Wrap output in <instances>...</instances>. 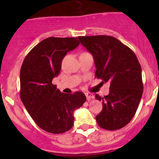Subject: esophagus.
I'll use <instances>...</instances> for the list:
<instances>
[{"label":"esophagus","mask_w":159,"mask_h":159,"mask_svg":"<svg viewBox=\"0 0 159 159\" xmlns=\"http://www.w3.org/2000/svg\"><path fill=\"white\" fill-rule=\"evenodd\" d=\"M85 95H86L87 99H88V101H90V100H92V99H95V96H94L93 94H92V93H86V94H85Z\"/></svg>","instance_id":"34e87169"}]
</instances>
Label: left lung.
Instances as JSON below:
<instances>
[{
  "mask_svg": "<svg viewBox=\"0 0 159 159\" xmlns=\"http://www.w3.org/2000/svg\"><path fill=\"white\" fill-rule=\"evenodd\" d=\"M82 45L92 54L101 83H110L107 95L96 99L102 110L95 117L101 128L115 130L128 124L135 115L143 92L142 68L130 48L111 36H80Z\"/></svg>",
  "mask_w": 159,
  "mask_h": 159,
  "instance_id": "obj_1",
  "label": "left lung"
}]
</instances>
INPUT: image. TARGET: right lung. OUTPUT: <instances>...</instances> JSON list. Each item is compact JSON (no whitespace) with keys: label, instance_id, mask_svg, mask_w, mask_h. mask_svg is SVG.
Instances as JSON below:
<instances>
[{"label":"right lung","instance_id":"add662e5","mask_svg":"<svg viewBox=\"0 0 159 159\" xmlns=\"http://www.w3.org/2000/svg\"><path fill=\"white\" fill-rule=\"evenodd\" d=\"M79 44L77 38H46L28 53L22 64L20 99L38 127L49 133L69 130L74 125V111L86 101L82 92L62 93L52 83L65 55Z\"/></svg>","mask_w":159,"mask_h":159}]
</instances>
